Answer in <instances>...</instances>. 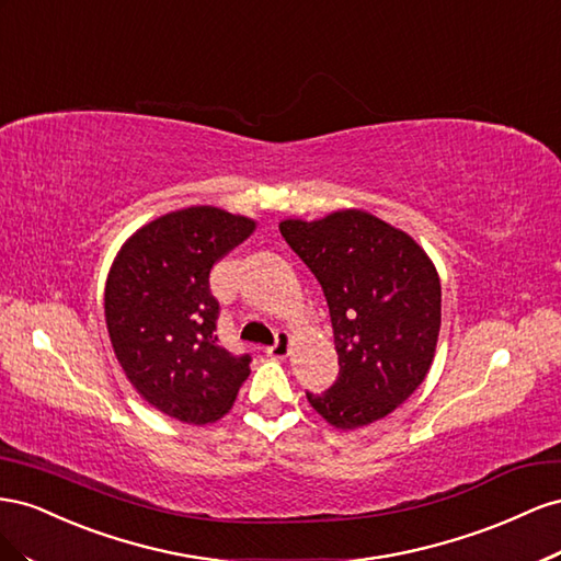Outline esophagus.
I'll return each mask as SVG.
<instances>
[{"label":"esophagus","mask_w":561,"mask_h":561,"mask_svg":"<svg viewBox=\"0 0 561 561\" xmlns=\"http://www.w3.org/2000/svg\"><path fill=\"white\" fill-rule=\"evenodd\" d=\"M289 347H291V333L279 331L277 341L267 347V355L275 357V359H284L286 355H289Z\"/></svg>","instance_id":"1"}]
</instances>
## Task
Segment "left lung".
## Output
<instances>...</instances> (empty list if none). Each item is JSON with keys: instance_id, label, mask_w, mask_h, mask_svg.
<instances>
[{"instance_id": "8db88e82", "label": "left lung", "mask_w": 561, "mask_h": 561, "mask_svg": "<svg viewBox=\"0 0 561 561\" xmlns=\"http://www.w3.org/2000/svg\"><path fill=\"white\" fill-rule=\"evenodd\" d=\"M279 232L322 284L339 378L308 402L355 430L386 419L425 380L442 327V286L413 239L359 209L284 220Z\"/></svg>"}]
</instances>
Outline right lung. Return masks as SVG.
<instances>
[{
    "mask_svg": "<svg viewBox=\"0 0 561 561\" xmlns=\"http://www.w3.org/2000/svg\"><path fill=\"white\" fill-rule=\"evenodd\" d=\"M255 222L216 206H190L126 239L105 284L110 343L148 404L192 425L226 415L249 378L251 355L218 345L220 306L209 275Z\"/></svg>",
    "mask_w": 561,
    "mask_h": 561,
    "instance_id": "add662e5",
    "label": "right lung"
}]
</instances>
